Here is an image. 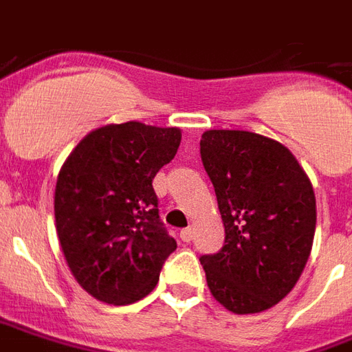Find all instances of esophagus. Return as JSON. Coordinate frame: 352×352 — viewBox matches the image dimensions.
I'll return each instance as SVG.
<instances>
[{
  "label": "esophagus",
  "instance_id": "esophagus-1",
  "mask_svg": "<svg viewBox=\"0 0 352 352\" xmlns=\"http://www.w3.org/2000/svg\"><path fill=\"white\" fill-rule=\"evenodd\" d=\"M179 238H182L184 242H191V240H193V229H189V227H187V229H182L179 230Z\"/></svg>",
  "mask_w": 352,
  "mask_h": 352
}]
</instances>
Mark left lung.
<instances>
[{"mask_svg":"<svg viewBox=\"0 0 352 352\" xmlns=\"http://www.w3.org/2000/svg\"><path fill=\"white\" fill-rule=\"evenodd\" d=\"M201 157L225 225L221 251L201 257L210 292L238 315L270 309L311 253V182L289 148L250 131L202 133Z\"/></svg>","mask_w":352,"mask_h":352,"instance_id":"obj_1","label":"left lung"}]
</instances>
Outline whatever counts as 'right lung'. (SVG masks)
<instances>
[{"instance_id": "obj_1", "label": "right lung", "mask_w": 352, "mask_h": 352, "mask_svg": "<svg viewBox=\"0 0 352 352\" xmlns=\"http://www.w3.org/2000/svg\"><path fill=\"white\" fill-rule=\"evenodd\" d=\"M179 140L178 127L110 123L88 133L61 166L56 230L69 270L94 298L127 306L155 289L176 240L159 219L151 182Z\"/></svg>"}]
</instances>
